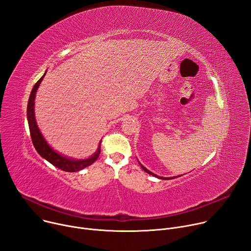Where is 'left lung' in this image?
<instances>
[{"label": "left lung", "instance_id": "left-lung-1", "mask_svg": "<svg viewBox=\"0 0 251 251\" xmlns=\"http://www.w3.org/2000/svg\"><path fill=\"white\" fill-rule=\"evenodd\" d=\"M139 164H140V166H141V168L145 171V172H147L148 174H150V175H152V176H154V177H157V178H159V179H163V180H167V179H173V178H176V177H160V176H158V175H156V174H154V173H152L151 171H149L148 169H146L140 162H139ZM179 177V176H178Z\"/></svg>", "mask_w": 251, "mask_h": 251}]
</instances>
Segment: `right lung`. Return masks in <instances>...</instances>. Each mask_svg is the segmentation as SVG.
I'll use <instances>...</instances> for the list:
<instances>
[{"instance_id": "obj_1", "label": "right lung", "mask_w": 251, "mask_h": 251, "mask_svg": "<svg viewBox=\"0 0 251 251\" xmlns=\"http://www.w3.org/2000/svg\"><path fill=\"white\" fill-rule=\"evenodd\" d=\"M47 72H45V74L40 78V80L35 84V86L32 89V92L28 101V107H27V118H28V123H29V129H30V134H31V138L33 145L37 152L44 158L46 159L47 161H49L51 164L54 166L58 167L59 169L67 172H77L79 170L84 169L87 166H90L91 164H93L100 155L101 152V142L99 143L97 151L87 159H81V160H76V159H72L69 157L63 156L56 152L48 143L45 140L44 136L40 132V129L37 125L36 118H35V112H34V105H35V97H36V92L37 90L44 79L45 75H46Z\"/></svg>"}]
</instances>
